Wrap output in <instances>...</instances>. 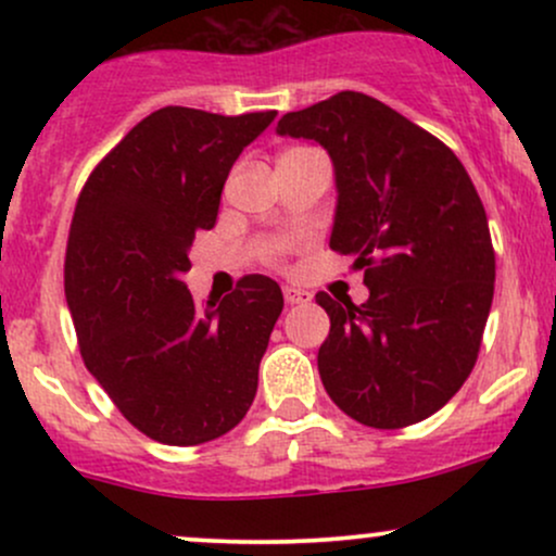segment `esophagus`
Instances as JSON below:
<instances>
[{
    "label": "esophagus",
    "mask_w": 556,
    "mask_h": 556,
    "mask_svg": "<svg viewBox=\"0 0 556 556\" xmlns=\"http://www.w3.org/2000/svg\"><path fill=\"white\" fill-rule=\"evenodd\" d=\"M285 300L290 305H298V303H308L311 300V292L303 290V287H295V285H287L285 287Z\"/></svg>",
    "instance_id": "34e87169"
}]
</instances>
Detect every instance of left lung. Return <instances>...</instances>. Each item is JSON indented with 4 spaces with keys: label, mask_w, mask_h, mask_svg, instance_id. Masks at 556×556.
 Here are the masks:
<instances>
[{
    "label": "left lung",
    "mask_w": 556,
    "mask_h": 556,
    "mask_svg": "<svg viewBox=\"0 0 556 556\" xmlns=\"http://www.w3.org/2000/svg\"><path fill=\"white\" fill-rule=\"evenodd\" d=\"M277 132L327 149L329 248L366 269V303L316 295L331 321L318 348L324 389L371 429L433 416L473 371L494 298V248L468 172L442 140L358 91L287 112Z\"/></svg>",
    "instance_id": "left-lung-1"
}]
</instances>
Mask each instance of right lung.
<instances>
[{"mask_svg": "<svg viewBox=\"0 0 556 556\" xmlns=\"http://www.w3.org/2000/svg\"><path fill=\"white\" fill-rule=\"evenodd\" d=\"M274 117L151 112L101 159L75 206L65 298L80 355L154 442L219 439L256 397L282 290L251 274L198 308L182 274L195 232L214 227L229 169Z\"/></svg>", "mask_w": 556, "mask_h": 556, "instance_id": "obj_1", "label": "right lung"}]
</instances>
